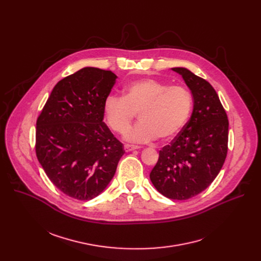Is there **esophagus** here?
<instances>
[{
    "label": "esophagus",
    "mask_w": 261,
    "mask_h": 261,
    "mask_svg": "<svg viewBox=\"0 0 261 261\" xmlns=\"http://www.w3.org/2000/svg\"><path fill=\"white\" fill-rule=\"evenodd\" d=\"M137 148H139V146L137 145H133V144H125L124 145V150L128 153V152H132L134 150H137Z\"/></svg>",
    "instance_id": "obj_1"
}]
</instances>
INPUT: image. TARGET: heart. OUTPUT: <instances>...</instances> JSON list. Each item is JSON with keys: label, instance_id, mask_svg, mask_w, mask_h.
Returning <instances> with one entry per match:
<instances>
[{"label": "heart", "instance_id": "b5f03b06", "mask_svg": "<svg viewBox=\"0 0 261 261\" xmlns=\"http://www.w3.org/2000/svg\"><path fill=\"white\" fill-rule=\"evenodd\" d=\"M193 107L191 92L154 79L128 84L123 96H108L103 105L106 125L116 133L125 134L136 114L139 123L126 135L132 142H150L160 137L169 140L187 123Z\"/></svg>", "mask_w": 261, "mask_h": 261}]
</instances>
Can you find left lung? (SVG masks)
Masks as SVG:
<instances>
[{
  "instance_id": "1",
  "label": "left lung",
  "mask_w": 261,
  "mask_h": 261,
  "mask_svg": "<svg viewBox=\"0 0 261 261\" xmlns=\"http://www.w3.org/2000/svg\"><path fill=\"white\" fill-rule=\"evenodd\" d=\"M172 70L180 74L193 95V113L172 141L159 152L150 178L165 197L186 200L204 191L224 164L228 119L208 82L186 68Z\"/></svg>"
}]
</instances>
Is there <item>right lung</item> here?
<instances>
[{
    "mask_svg": "<svg viewBox=\"0 0 261 261\" xmlns=\"http://www.w3.org/2000/svg\"><path fill=\"white\" fill-rule=\"evenodd\" d=\"M117 75L86 67L60 81L36 123V156L64 194L98 196L114 177L125 151L103 122V105Z\"/></svg>",
    "mask_w": 261,
    "mask_h": 261,
    "instance_id": "add662e5",
    "label": "right lung"
}]
</instances>
